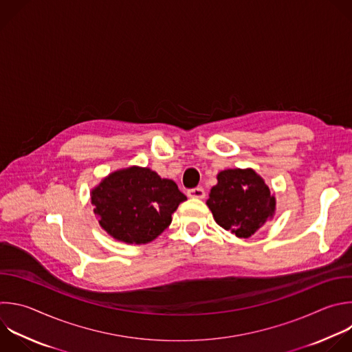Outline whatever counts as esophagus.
I'll return each instance as SVG.
<instances>
[{
  "label": "esophagus",
  "mask_w": 352,
  "mask_h": 352,
  "mask_svg": "<svg viewBox=\"0 0 352 352\" xmlns=\"http://www.w3.org/2000/svg\"><path fill=\"white\" fill-rule=\"evenodd\" d=\"M188 196L189 197H195V199H203L206 196V192L201 186H197V188H192L188 190Z\"/></svg>",
  "instance_id": "34e87169"
}]
</instances>
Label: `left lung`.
<instances>
[{
  "mask_svg": "<svg viewBox=\"0 0 352 352\" xmlns=\"http://www.w3.org/2000/svg\"><path fill=\"white\" fill-rule=\"evenodd\" d=\"M207 206L215 222L238 238H250L275 211V197L253 170H225L217 175Z\"/></svg>",
  "mask_w": 352,
  "mask_h": 352,
  "instance_id": "obj_1",
  "label": "left lung"
}]
</instances>
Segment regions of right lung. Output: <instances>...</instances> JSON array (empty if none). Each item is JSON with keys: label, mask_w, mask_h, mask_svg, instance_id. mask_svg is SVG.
I'll return each instance as SVG.
<instances>
[{"label": "right lung", "mask_w": 352, "mask_h": 352, "mask_svg": "<svg viewBox=\"0 0 352 352\" xmlns=\"http://www.w3.org/2000/svg\"><path fill=\"white\" fill-rule=\"evenodd\" d=\"M184 200L174 181L141 167L110 174L91 195L100 226L114 239L137 245L157 238Z\"/></svg>", "instance_id": "add662e5"}]
</instances>
